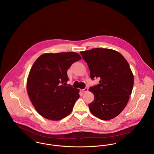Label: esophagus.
Returning a JSON list of instances; mask_svg holds the SVG:
<instances>
[{
    "label": "esophagus",
    "mask_w": 154,
    "mask_h": 154,
    "mask_svg": "<svg viewBox=\"0 0 154 154\" xmlns=\"http://www.w3.org/2000/svg\"><path fill=\"white\" fill-rule=\"evenodd\" d=\"M88 91V89L87 88H84V89H82V91H83L84 92H87Z\"/></svg>",
    "instance_id": "34e87169"
}]
</instances>
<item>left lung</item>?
<instances>
[{"label": "left lung", "instance_id": "1", "mask_svg": "<svg viewBox=\"0 0 154 154\" xmlns=\"http://www.w3.org/2000/svg\"><path fill=\"white\" fill-rule=\"evenodd\" d=\"M87 63L90 77L100 79L89 91L94 95L91 112L103 120H111L124 110L131 95L134 76L128 61L118 51L96 48L80 52Z\"/></svg>", "mask_w": 154, "mask_h": 154}]
</instances>
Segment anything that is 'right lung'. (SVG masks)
<instances>
[{"label":"right lung","mask_w":154,"mask_h":154,"mask_svg":"<svg viewBox=\"0 0 154 154\" xmlns=\"http://www.w3.org/2000/svg\"><path fill=\"white\" fill-rule=\"evenodd\" d=\"M81 59L75 52L44 53L31 67L26 89L31 103L44 118L58 121L67 116L79 97V89L65 86L67 70Z\"/></svg>","instance_id":"right-lung-1"}]
</instances>
